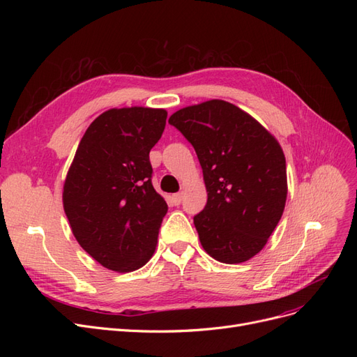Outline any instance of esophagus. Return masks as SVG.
I'll list each match as a JSON object with an SVG mask.
<instances>
[{
  "instance_id": "obj_1",
  "label": "esophagus",
  "mask_w": 357,
  "mask_h": 357,
  "mask_svg": "<svg viewBox=\"0 0 357 357\" xmlns=\"http://www.w3.org/2000/svg\"><path fill=\"white\" fill-rule=\"evenodd\" d=\"M181 199H183V192L174 193V195L171 197V201H172V204H174V205H178L181 202Z\"/></svg>"
}]
</instances>
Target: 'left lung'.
Segmentation results:
<instances>
[{
  "label": "left lung",
  "instance_id": "1",
  "mask_svg": "<svg viewBox=\"0 0 357 357\" xmlns=\"http://www.w3.org/2000/svg\"><path fill=\"white\" fill-rule=\"evenodd\" d=\"M168 122L195 149L202 168L208 198L193 223L204 250L222 264L248 261L284 211L282 146L255 117L223 100L185 107Z\"/></svg>",
  "mask_w": 357,
  "mask_h": 357
}]
</instances>
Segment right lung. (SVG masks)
<instances>
[{
	"mask_svg": "<svg viewBox=\"0 0 357 357\" xmlns=\"http://www.w3.org/2000/svg\"><path fill=\"white\" fill-rule=\"evenodd\" d=\"M167 110L123 107L86 129L63 183L62 204L73 235L107 269L131 273L153 256L168 205L152 185L149 153Z\"/></svg>",
	"mask_w": 357,
	"mask_h": 357,
	"instance_id": "right-lung-1",
	"label": "right lung"
}]
</instances>
